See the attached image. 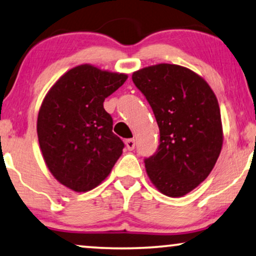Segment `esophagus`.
Segmentation results:
<instances>
[{
    "mask_svg": "<svg viewBox=\"0 0 256 256\" xmlns=\"http://www.w3.org/2000/svg\"><path fill=\"white\" fill-rule=\"evenodd\" d=\"M126 148L128 150H134L135 148V140L134 138H129L126 141Z\"/></svg>",
    "mask_w": 256,
    "mask_h": 256,
    "instance_id": "esophagus-1",
    "label": "esophagus"
}]
</instances>
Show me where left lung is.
Wrapping results in <instances>:
<instances>
[{"mask_svg": "<svg viewBox=\"0 0 256 256\" xmlns=\"http://www.w3.org/2000/svg\"><path fill=\"white\" fill-rule=\"evenodd\" d=\"M160 128V146L144 160L160 194L183 197L204 182L222 148V115L214 92L192 70L174 64L146 66L132 73Z\"/></svg>", "mask_w": 256, "mask_h": 256, "instance_id": "8db88e82", "label": "left lung"}]
</instances>
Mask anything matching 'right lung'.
Segmentation results:
<instances>
[{
    "label": "right lung",
    "instance_id": "1",
    "mask_svg": "<svg viewBox=\"0 0 256 256\" xmlns=\"http://www.w3.org/2000/svg\"><path fill=\"white\" fill-rule=\"evenodd\" d=\"M127 78L82 64L65 72L45 96L37 118L38 142L52 176L70 190L96 188L122 155L124 144L113 132L104 101Z\"/></svg>",
    "mask_w": 256,
    "mask_h": 256
}]
</instances>
